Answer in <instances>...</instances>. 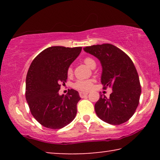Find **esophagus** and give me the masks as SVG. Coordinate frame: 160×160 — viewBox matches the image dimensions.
<instances>
[{
	"instance_id": "esophagus-1",
	"label": "esophagus",
	"mask_w": 160,
	"mask_h": 160,
	"mask_svg": "<svg viewBox=\"0 0 160 160\" xmlns=\"http://www.w3.org/2000/svg\"><path fill=\"white\" fill-rule=\"evenodd\" d=\"M88 94H89L88 92H80L79 95H80L81 98H84V96L87 95H88Z\"/></svg>"
}]
</instances>
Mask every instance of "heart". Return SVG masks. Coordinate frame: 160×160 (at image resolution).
<instances>
[{"mask_svg": "<svg viewBox=\"0 0 160 160\" xmlns=\"http://www.w3.org/2000/svg\"><path fill=\"white\" fill-rule=\"evenodd\" d=\"M84 63L88 67L92 68L94 64H95V60H92V58H87L84 60ZM72 72H73L72 68L70 67L68 69V74L70 75V74L72 73ZM92 84L93 82L92 80H78L74 84V87H75L76 89H78V90L88 91L92 87Z\"/></svg>", "mask_w": 160, "mask_h": 160, "instance_id": "1", "label": "heart"}]
</instances>
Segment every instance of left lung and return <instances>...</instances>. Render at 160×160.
<instances>
[{
	"label": "left lung",
	"instance_id": "8db88e82",
	"mask_svg": "<svg viewBox=\"0 0 160 160\" xmlns=\"http://www.w3.org/2000/svg\"><path fill=\"white\" fill-rule=\"evenodd\" d=\"M95 56L102 66L101 84L112 89L110 98L100 95L95 105L96 114L102 121L113 125L123 124L134 114L141 93L138 72L131 59L110 43L84 48Z\"/></svg>",
	"mask_w": 160,
	"mask_h": 160
}]
</instances>
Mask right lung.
<instances>
[{
    "mask_svg": "<svg viewBox=\"0 0 160 160\" xmlns=\"http://www.w3.org/2000/svg\"><path fill=\"white\" fill-rule=\"evenodd\" d=\"M81 51L82 47H51L38 54L30 65L26 77V100L32 115L45 128L61 129L75 119L79 94L73 89L65 95L58 92Z\"/></svg>",
    "mask_w": 160,
    "mask_h": 160,
    "instance_id": "1",
    "label": "right lung"
}]
</instances>
